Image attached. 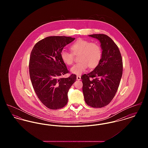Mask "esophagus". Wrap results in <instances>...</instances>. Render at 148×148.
Here are the masks:
<instances>
[{
    "label": "esophagus",
    "mask_w": 148,
    "mask_h": 148,
    "mask_svg": "<svg viewBox=\"0 0 148 148\" xmlns=\"http://www.w3.org/2000/svg\"><path fill=\"white\" fill-rule=\"evenodd\" d=\"M77 80H81V77L80 75H77Z\"/></svg>",
    "instance_id": "34e87169"
}]
</instances>
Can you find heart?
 Instances as JSON below:
<instances>
[{"label":"heart","mask_w":148,"mask_h":148,"mask_svg":"<svg viewBox=\"0 0 148 148\" xmlns=\"http://www.w3.org/2000/svg\"><path fill=\"white\" fill-rule=\"evenodd\" d=\"M73 53L63 49L60 53V57L64 63L71 65L74 62V54L78 56L79 63L74 65L71 69V73L80 75L86 71L88 66L90 68H95L100 63L102 57V50L97 42H90L83 39H78L71 45Z\"/></svg>","instance_id":"b5f03b06"}]
</instances>
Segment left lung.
Wrapping results in <instances>:
<instances>
[{
    "mask_svg": "<svg viewBox=\"0 0 148 148\" xmlns=\"http://www.w3.org/2000/svg\"><path fill=\"white\" fill-rule=\"evenodd\" d=\"M89 36L100 42L102 57L93 71L82 76L83 92L87 105L102 108L110 103L118 90L123 73V60L118 46L108 35Z\"/></svg>",
    "mask_w": 148,
    "mask_h": 148,
    "instance_id": "8db88e82",
    "label": "left lung"
}]
</instances>
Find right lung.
<instances>
[{
  "label": "right lung",
  "mask_w": 148,
  "mask_h": 148,
  "mask_svg": "<svg viewBox=\"0 0 148 148\" xmlns=\"http://www.w3.org/2000/svg\"><path fill=\"white\" fill-rule=\"evenodd\" d=\"M75 38L65 36L47 37L35 44L29 60V74L38 98L50 109L63 108L68 103V92L77 76L61 77L69 73L60 53Z\"/></svg>",
  "instance_id": "obj_1"
}]
</instances>
